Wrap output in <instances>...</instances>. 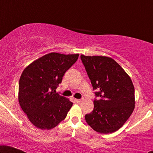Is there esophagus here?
Returning a JSON list of instances; mask_svg holds the SVG:
<instances>
[{"label":"esophagus","mask_w":153,"mask_h":153,"mask_svg":"<svg viewBox=\"0 0 153 153\" xmlns=\"http://www.w3.org/2000/svg\"><path fill=\"white\" fill-rule=\"evenodd\" d=\"M75 101H76V103H81V102H82V100H81V99H76V100H75Z\"/></svg>","instance_id":"obj_1"}]
</instances>
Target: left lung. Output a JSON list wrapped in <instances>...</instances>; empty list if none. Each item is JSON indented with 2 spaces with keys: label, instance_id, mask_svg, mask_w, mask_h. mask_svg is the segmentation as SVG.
Wrapping results in <instances>:
<instances>
[{
  "label": "left lung",
  "instance_id": "left-lung-1",
  "mask_svg": "<svg viewBox=\"0 0 153 153\" xmlns=\"http://www.w3.org/2000/svg\"><path fill=\"white\" fill-rule=\"evenodd\" d=\"M93 90H96L93 111L85 116L86 123L101 134L120 128L134 108V87L130 77L112 58L81 56Z\"/></svg>",
  "mask_w": 153,
  "mask_h": 153
}]
</instances>
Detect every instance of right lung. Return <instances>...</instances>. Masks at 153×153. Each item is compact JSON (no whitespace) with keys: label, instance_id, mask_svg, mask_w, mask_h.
Listing matches in <instances>:
<instances>
[{"label":"right lung","instance_id":"1","mask_svg":"<svg viewBox=\"0 0 153 153\" xmlns=\"http://www.w3.org/2000/svg\"><path fill=\"white\" fill-rule=\"evenodd\" d=\"M78 58V53L53 52L35 60L23 71L19 83V102L37 128L51 129L65 118L73 103L56 93V89Z\"/></svg>","mask_w":153,"mask_h":153}]
</instances>
